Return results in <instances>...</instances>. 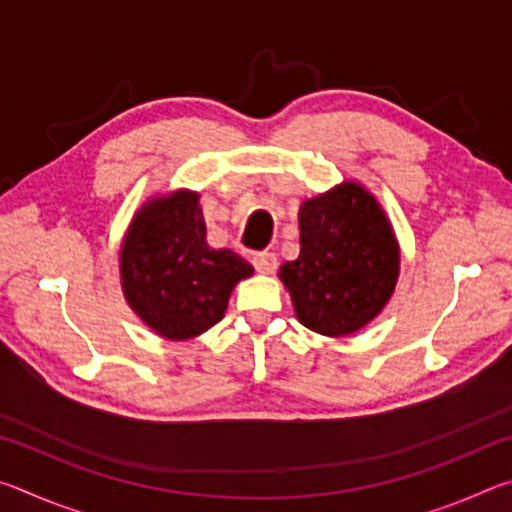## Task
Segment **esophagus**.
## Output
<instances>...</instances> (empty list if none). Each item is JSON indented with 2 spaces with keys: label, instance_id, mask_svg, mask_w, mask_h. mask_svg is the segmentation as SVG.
<instances>
[{
  "label": "esophagus",
  "instance_id": "34e87169",
  "mask_svg": "<svg viewBox=\"0 0 512 512\" xmlns=\"http://www.w3.org/2000/svg\"><path fill=\"white\" fill-rule=\"evenodd\" d=\"M253 266L259 273H273L277 268V255L271 250H262V253L253 255Z\"/></svg>",
  "mask_w": 512,
  "mask_h": 512
}]
</instances>
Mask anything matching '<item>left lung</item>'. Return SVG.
I'll use <instances>...</instances> for the list:
<instances>
[{"label":"left lung","mask_w":512,"mask_h":512,"mask_svg":"<svg viewBox=\"0 0 512 512\" xmlns=\"http://www.w3.org/2000/svg\"><path fill=\"white\" fill-rule=\"evenodd\" d=\"M400 250L375 198L343 183L300 207V257L280 268L296 316L311 332L348 336L391 298Z\"/></svg>","instance_id":"left-lung-1"}]
</instances>
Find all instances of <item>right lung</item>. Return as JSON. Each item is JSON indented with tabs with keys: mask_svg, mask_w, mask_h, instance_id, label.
<instances>
[{
	"mask_svg": "<svg viewBox=\"0 0 512 512\" xmlns=\"http://www.w3.org/2000/svg\"><path fill=\"white\" fill-rule=\"evenodd\" d=\"M253 275L244 257L205 241L198 194L151 201L121 246V287L128 305L164 339L185 341L219 323L235 284Z\"/></svg>",
	"mask_w": 512,
	"mask_h": 512,
	"instance_id": "1",
	"label": "right lung"
}]
</instances>
